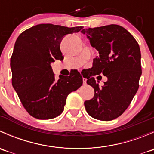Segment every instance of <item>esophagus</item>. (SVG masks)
Here are the masks:
<instances>
[{
	"label": "esophagus",
	"mask_w": 154,
	"mask_h": 154,
	"mask_svg": "<svg viewBox=\"0 0 154 154\" xmlns=\"http://www.w3.org/2000/svg\"><path fill=\"white\" fill-rule=\"evenodd\" d=\"M86 78H83V84L86 85Z\"/></svg>",
	"instance_id": "esophagus-1"
}]
</instances>
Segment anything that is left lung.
I'll use <instances>...</instances> for the list:
<instances>
[{
    "instance_id": "left-lung-1",
    "label": "left lung",
    "mask_w": 154,
    "mask_h": 154,
    "mask_svg": "<svg viewBox=\"0 0 154 154\" xmlns=\"http://www.w3.org/2000/svg\"><path fill=\"white\" fill-rule=\"evenodd\" d=\"M81 32L99 53L93 60L91 76L103 74L107 77L100 88L94 77L87 78L94 95L84 102L86 110L97 120H113L123 114L139 88L142 75L139 45L127 29L117 24L83 29Z\"/></svg>"
}]
</instances>
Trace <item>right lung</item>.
Instances as JSON below:
<instances>
[{
    "mask_svg": "<svg viewBox=\"0 0 154 154\" xmlns=\"http://www.w3.org/2000/svg\"><path fill=\"white\" fill-rule=\"evenodd\" d=\"M83 27L41 24L26 29L17 38L10 59L12 84L27 112L38 119H51L64 109L67 96L83 84L75 70L56 80L51 64L63 60L60 43L67 34Z\"/></svg>",
    "mask_w": 154,
    "mask_h": 154,
    "instance_id": "1",
    "label": "right lung"
}]
</instances>
